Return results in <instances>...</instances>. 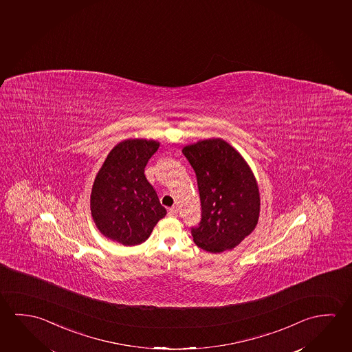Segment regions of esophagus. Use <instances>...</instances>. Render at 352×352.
I'll return each mask as SVG.
<instances>
[{
	"label": "esophagus",
	"instance_id": "1",
	"mask_svg": "<svg viewBox=\"0 0 352 352\" xmlns=\"http://www.w3.org/2000/svg\"><path fill=\"white\" fill-rule=\"evenodd\" d=\"M168 214L170 218H176V217L179 215V210H177V208L176 207L170 208Z\"/></svg>",
	"mask_w": 352,
	"mask_h": 352
}]
</instances>
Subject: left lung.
<instances>
[{
    "mask_svg": "<svg viewBox=\"0 0 352 352\" xmlns=\"http://www.w3.org/2000/svg\"><path fill=\"white\" fill-rule=\"evenodd\" d=\"M197 177L201 218L190 232L195 245L210 253L232 250L256 228L257 182L239 151L220 138L184 146Z\"/></svg>",
    "mask_w": 352,
    "mask_h": 352,
    "instance_id": "left-lung-1",
    "label": "left lung"
}]
</instances>
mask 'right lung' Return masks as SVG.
<instances>
[{"label": "right lung", "instance_id": "right-lung-1", "mask_svg": "<svg viewBox=\"0 0 352 352\" xmlns=\"http://www.w3.org/2000/svg\"><path fill=\"white\" fill-rule=\"evenodd\" d=\"M159 143L129 140L116 145L96 175L90 210L101 234L124 245H140L166 209L145 177L144 168Z\"/></svg>", "mask_w": 352, "mask_h": 352}]
</instances>
